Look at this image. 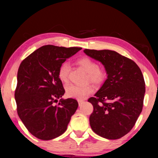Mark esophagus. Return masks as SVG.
Instances as JSON below:
<instances>
[{
	"instance_id": "obj_1",
	"label": "esophagus",
	"mask_w": 158,
	"mask_h": 158,
	"mask_svg": "<svg viewBox=\"0 0 158 158\" xmlns=\"http://www.w3.org/2000/svg\"><path fill=\"white\" fill-rule=\"evenodd\" d=\"M78 101L79 106H81V105L82 104V103H83V100H78V101Z\"/></svg>"
}]
</instances>
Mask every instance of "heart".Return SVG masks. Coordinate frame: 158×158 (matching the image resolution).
I'll list each match as a JSON object with an SVG mask.
<instances>
[{
    "instance_id": "heart-1",
    "label": "heart",
    "mask_w": 158,
    "mask_h": 158,
    "mask_svg": "<svg viewBox=\"0 0 158 158\" xmlns=\"http://www.w3.org/2000/svg\"><path fill=\"white\" fill-rule=\"evenodd\" d=\"M77 63L84 69L88 73V80L90 83L100 85L106 79L107 73L104 68L98 67V64L94 60L89 57H82L77 61ZM70 64L64 62L60 65L58 70V77L63 83H67L68 81ZM66 94L70 98H74L78 100L85 98L91 94L94 90L90 85L80 86L70 84L66 86Z\"/></svg>"
}]
</instances>
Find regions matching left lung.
Instances as JSON below:
<instances>
[{
	"instance_id": "obj_1",
	"label": "left lung",
	"mask_w": 158,
	"mask_h": 158,
	"mask_svg": "<svg viewBox=\"0 0 158 158\" xmlns=\"http://www.w3.org/2000/svg\"><path fill=\"white\" fill-rule=\"evenodd\" d=\"M101 62L107 79L88 102L94 106L89 121L92 130L109 139L124 137L135 126L143 107L145 83L140 68L133 60L115 51L84 49Z\"/></svg>"
}]
</instances>
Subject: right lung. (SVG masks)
Returning <instances> with one entry per match:
<instances>
[{"mask_svg":"<svg viewBox=\"0 0 158 158\" xmlns=\"http://www.w3.org/2000/svg\"><path fill=\"white\" fill-rule=\"evenodd\" d=\"M81 47H41L21 62L17 73V113L26 128L38 139L50 140L66 131L78 106L75 99L60 100L64 89L58 70Z\"/></svg>","mask_w":158,"mask_h":158,"instance_id":"right-lung-1","label":"right lung"}]
</instances>
